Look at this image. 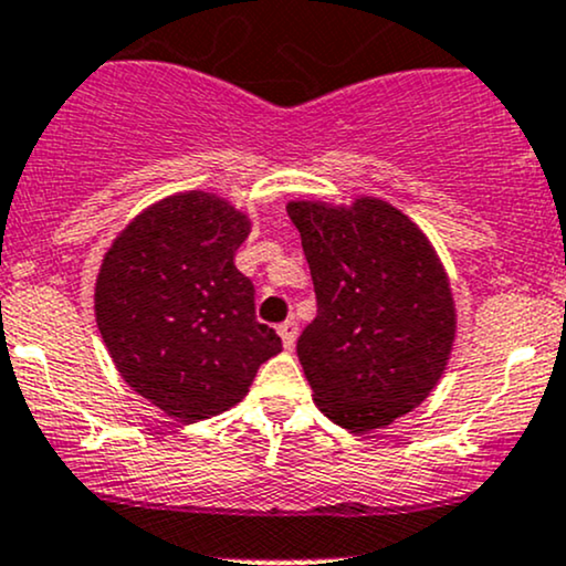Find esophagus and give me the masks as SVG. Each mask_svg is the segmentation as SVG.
I'll return each mask as SVG.
<instances>
[{"label":"esophagus","mask_w":566,"mask_h":566,"mask_svg":"<svg viewBox=\"0 0 566 566\" xmlns=\"http://www.w3.org/2000/svg\"><path fill=\"white\" fill-rule=\"evenodd\" d=\"M279 338H282V346L284 349H293L295 346V338H297V322L295 319H287L279 325Z\"/></svg>","instance_id":"esophagus-1"}]
</instances>
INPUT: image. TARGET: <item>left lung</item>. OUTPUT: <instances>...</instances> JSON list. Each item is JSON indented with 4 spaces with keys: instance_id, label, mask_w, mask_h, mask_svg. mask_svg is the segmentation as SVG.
<instances>
[{
    "instance_id": "8db88e82",
    "label": "left lung",
    "mask_w": 566,
    "mask_h": 566,
    "mask_svg": "<svg viewBox=\"0 0 566 566\" xmlns=\"http://www.w3.org/2000/svg\"><path fill=\"white\" fill-rule=\"evenodd\" d=\"M312 269L316 319L297 359L322 413L384 430L430 397L457 338V303L432 241L376 196L287 203Z\"/></svg>"
}]
</instances>
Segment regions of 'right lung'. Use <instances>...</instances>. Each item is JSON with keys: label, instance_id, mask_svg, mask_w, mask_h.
<instances>
[{"label": "right lung", "instance_id": "add662e5", "mask_svg": "<svg viewBox=\"0 0 566 566\" xmlns=\"http://www.w3.org/2000/svg\"><path fill=\"white\" fill-rule=\"evenodd\" d=\"M250 231V214L228 198L185 190L142 209L104 252L93 312L112 363L185 424L244 400L260 365L282 352L233 265Z\"/></svg>", "mask_w": 566, "mask_h": 566}]
</instances>
